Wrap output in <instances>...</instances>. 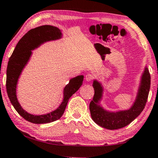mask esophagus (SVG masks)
Here are the masks:
<instances>
[{
  "label": "esophagus",
  "instance_id": "esophagus-1",
  "mask_svg": "<svg viewBox=\"0 0 158 158\" xmlns=\"http://www.w3.org/2000/svg\"><path fill=\"white\" fill-rule=\"evenodd\" d=\"M93 79V75L91 74H86V76H85V80H86V81L89 82V81H91Z\"/></svg>",
  "mask_w": 158,
  "mask_h": 158
}]
</instances>
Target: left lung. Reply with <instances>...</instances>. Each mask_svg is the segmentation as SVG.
Wrapping results in <instances>:
<instances>
[{
	"mask_svg": "<svg viewBox=\"0 0 158 158\" xmlns=\"http://www.w3.org/2000/svg\"><path fill=\"white\" fill-rule=\"evenodd\" d=\"M93 86L95 94L89 106L92 119L96 124L106 129L117 130L129 125L143 110L151 87V75L146 66L141 77L135 100L130 108L125 110H106L101 105L104 93L102 84L97 79H94Z\"/></svg>",
	"mask_w": 158,
	"mask_h": 158,
	"instance_id": "obj_1",
	"label": "left lung"
}]
</instances>
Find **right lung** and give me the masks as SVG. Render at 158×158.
<instances>
[{
    "instance_id": "obj_1",
    "label": "right lung",
    "mask_w": 158,
    "mask_h": 158,
    "mask_svg": "<svg viewBox=\"0 0 158 158\" xmlns=\"http://www.w3.org/2000/svg\"><path fill=\"white\" fill-rule=\"evenodd\" d=\"M63 33L59 28L50 25L41 26L33 28L26 33L16 46L7 68L6 89L12 105L18 114L31 123L35 124L49 123L59 119L65 111L67 104L71 96L81 86L84 76L79 75L69 80L63 89V99L57 109L49 113L34 115L26 111L19 102L17 88L19 78L31 57L32 51L35 50L45 42L57 40L62 38Z\"/></svg>"
}]
</instances>
